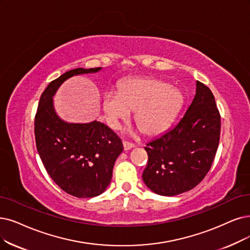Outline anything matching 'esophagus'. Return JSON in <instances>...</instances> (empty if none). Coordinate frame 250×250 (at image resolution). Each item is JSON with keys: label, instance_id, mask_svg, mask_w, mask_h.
Masks as SVG:
<instances>
[{"label": "esophagus", "instance_id": "1", "mask_svg": "<svg viewBox=\"0 0 250 250\" xmlns=\"http://www.w3.org/2000/svg\"><path fill=\"white\" fill-rule=\"evenodd\" d=\"M123 146H124V149H125V151H128V149H131V148H133V147L135 146V145H134V144H132V143H128V142L124 141V142H123Z\"/></svg>", "mask_w": 250, "mask_h": 250}]
</instances>
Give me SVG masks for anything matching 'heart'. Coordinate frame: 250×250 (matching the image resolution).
Returning <instances> with one entry per match:
<instances>
[{"label":"heart","mask_w":250,"mask_h":250,"mask_svg":"<svg viewBox=\"0 0 250 250\" xmlns=\"http://www.w3.org/2000/svg\"><path fill=\"white\" fill-rule=\"evenodd\" d=\"M185 97L178 88L156 78H136L124 82L118 91L106 92L103 107L107 124L119 128L135 112L134 122L145 135L165 131L181 111Z\"/></svg>","instance_id":"obj_1"}]
</instances>
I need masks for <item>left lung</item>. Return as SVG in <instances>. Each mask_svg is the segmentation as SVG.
<instances>
[{"instance_id":"left-lung-1","label":"left lung","mask_w":250,"mask_h":250,"mask_svg":"<svg viewBox=\"0 0 250 250\" xmlns=\"http://www.w3.org/2000/svg\"><path fill=\"white\" fill-rule=\"evenodd\" d=\"M221 134V116L207 86L196 82V94L183 118L146 144V186L158 195L175 196L195 188L214 160Z\"/></svg>"}]
</instances>
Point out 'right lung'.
<instances>
[{"label":"right lung","mask_w":250,"mask_h":250,"mask_svg":"<svg viewBox=\"0 0 250 250\" xmlns=\"http://www.w3.org/2000/svg\"><path fill=\"white\" fill-rule=\"evenodd\" d=\"M101 69L78 67L55 79L42 93L35 118L37 149L48 174L64 192L78 198L105 191L123 145L104 123L63 121L55 112L53 96L67 79Z\"/></svg>","instance_id":"obj_1"}]
</instances>
